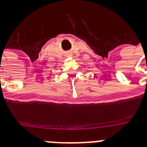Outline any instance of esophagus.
I'll return each instance as SVG.
<instances>
[{
    "label": "esophagus",
    "mask_w": 147,
    "mask_h": 147,
    "mask_svg": "<svg viewBox=\"0 0 147 147\" xmlns=\"http://www.w3.org/2000/svg\"><path fill=\"white\" fill-rule=\"evenodd\" d=\"M70 56H73V55H72V54H71V55H70Z\"/></svg>",
    "instance_id": "esophagus-1"
}]
</instances>
